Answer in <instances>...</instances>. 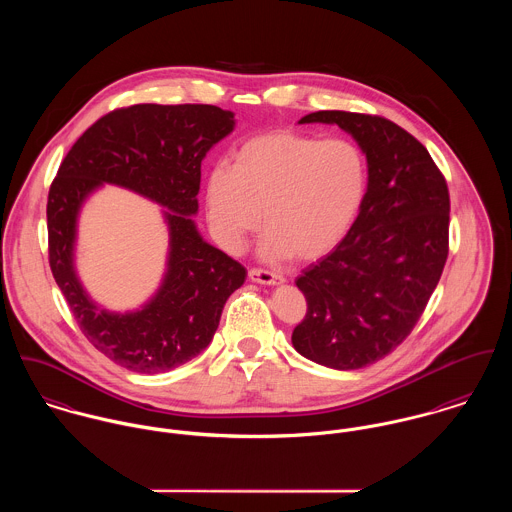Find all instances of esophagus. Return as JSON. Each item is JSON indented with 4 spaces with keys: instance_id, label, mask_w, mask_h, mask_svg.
Wrapping results in <instances>:
<instances>
[{
    "instance_id": "34e87169",
    "label": "esophagus",
    "mask_w": 512,
    "mask_h": 512,
    "mask_svg": "<svg viewBox=\"0 0 512 512\" xmlns=\"http://www.w3.org/2000/svg\"><path fill=\"white\" fill-rule=\"evenodd\" d=\"M248 278L256 284H266V286H276V284H284V276L272 272V270H264V268H252L248 272Z\"/></svg>"
}]
</instances>
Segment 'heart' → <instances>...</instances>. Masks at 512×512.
<instances>
[{"instance_id":"b5f03b06","label":"heart","mask_w":512,"mask_h":512,"mask_svg":"<svg viewBox=\"0 0 512 512\" xmlns=\"http://www.w3.org/2000/svg\"><path fill=\"white\" fill-rule=\"evenodd\" d=\"M368 185L365 153L351 140L282 130L250 138L205 185L211 228L236 252L260 224L270 258L317 260L351 230Z\"/></svg>"}]
</instances>
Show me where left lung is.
<instances>
[{"label":"left lung","mask_w":512,"mask_h":512,"mask_svg":"<svg viewBox=\"0 0 512 512\" xmlns=\"http://www.w3.org/2000/svg\"><path fill=\"white\" fill-rule=\"evenodd\" d=\"M337 124L368 161V187L347 236L295 280L307 313L292 343L337 370L372 365L416 327L449 252V191L428 149L398 124L321 110L299 124Z\"/></svg>","instance_id":"8db88e82"}]
</instances>
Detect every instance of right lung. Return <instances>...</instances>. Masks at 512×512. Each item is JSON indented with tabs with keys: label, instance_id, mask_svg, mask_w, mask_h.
<instances>
[{
	"label": "right lung",
	"instance_id": "right-lung-1",
	"mask_svg": "<svg viewBox=\"0 0 512 512\" xmlns=\"http://www.w3.org/2000/svg\"><path fill=\"white\" fill-rule=\"evenodd\" d=\"M234 128V114L211 104H136L96 120L71 147L49 189V266L82 335L110 361L157 374L205 351L220 313L246 280V268L207 244L197 213L201 161ZM102 182L132 188L170 211V260L164 284L140 312L98 310L72 266L75 217Z\"/></svg>",
	"mask_w": 512,
	"mask_h": 512
}]
</instances>
